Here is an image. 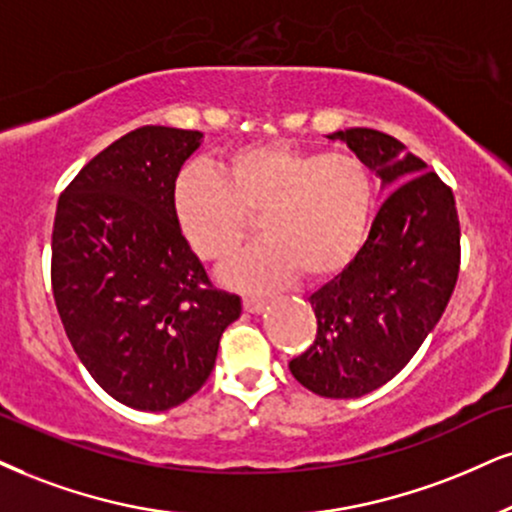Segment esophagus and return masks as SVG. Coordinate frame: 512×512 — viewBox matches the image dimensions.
I'll use <instances>...</instances> for the list:
<instances>
[{
  "label": "esophagus",
  "mask_w": 512,
  "mask_h": 512,
  "mask_svg": "<svg viewBox=\"0 0 512 512\" xmlns=\"http://www.w3.org/2000/svg\"><path fill=\"white\" fill-rule=\"evenodd\" d=\"M268 306L266 299H258V296H244V308L249 313H261Z\"/></svg>",
  "instance_id": "obj_1"
}]
</instances>
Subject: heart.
<instances>
[{"label":"heart","instance_id":"obj_1","mask_svg":"<svg viewBox=\"0 0 512 512\" xmlns=\"http://www.w3.org/2000/svg\"><path fill=\"white\" fill-rule=\"evenodd\" d=\"M375 206V178L361 156L327 154L287 140L230 149L220 173L182 170L173 213L194 254L225 266L256 227L266 239L237 263L230 282L273 289L304 275L325 282L358 256Z\"/></svg>","mask_w":512,"mask_h":512}]
</instances>
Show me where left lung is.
I'll use <instances>...</instances> for the list:
<instances>
[{"label": "left lung", "mask_w": 512, "mask_h": 512, "mask_svg": "<svg viewBox=\"0 0 512 512\" xmlns=\"http://www.w3.org/2000/svg\"><path fill=\"white\" fill-rule=\"evenodd\" d=\"M342 140L394 189L358 256L311 299L318 334L289 361L308 391L356 399L387 384L415 356L449 306L460 270V223L451 187L420 156L372 128Z\"/></svg>", "instance_id": "left-lung-1"}]
</instances>
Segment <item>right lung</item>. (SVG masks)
<instances>
[{
    "instance_id": "add662e5",
    "label": "right lung",
    "mask_w": 512,
    "mask_h": 512,
    "mask_svg": "<svg viewBox=\"0 0 512 512\" xmlns=\"http://www.w3.org/2000/svg\"><path fill=\"white\" fill-rule=\"evenodd\" d=\"M201 137L132 130L82 166L56 204L52 294L63 330L94 382L137 410L197 394L242 313L175 223V180Z\"/></svg>"
}]
</instances>
